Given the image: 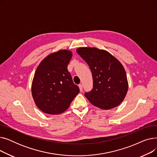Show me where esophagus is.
I'll return each instance as SVG.
<instances>
[{
	"mask_svg": "<svg viewBox=\"0 0 157 157\" xmlns=\"http://www.w3.org/2000/svg\"><path fill=\"white\" fill-rule=\"evenodd\" d=\"M79 90H80V92H82L83 91V85H79Z\"/></svg>",
	"mask_w": 157,
	"mask_h": 157,
	"instance_id": "esophagus-1",
	"label": "esophagus"
}]
</instances>
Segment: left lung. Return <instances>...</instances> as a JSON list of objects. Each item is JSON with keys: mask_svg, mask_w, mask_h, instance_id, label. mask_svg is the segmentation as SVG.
I'll return each mask as SVG.
<instances>
[{"mask_svg": "<svg viewBox=\"0 0 157 157\" xmlns=\"http://www.w3.org/2000/svg\"><path fill=\"white\" fill-rule=\"evenodd\" d=\"M88 65L93 78V89L85 95L92 104L108 110L116 108L124 100L128 83L121 63L110 53L97 48L76 49Z\"/></svg>", "mask_w": 157, "mask_h": 157, "instance_id": "1", "label": "left lung"}]
</instances>
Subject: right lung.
<instances>
[{
	"instance_id": "1",
	"label": "right lung",
	"mask_w": 157,
	"mask_h": 157,
	"mask_svg": "<svg viewBox=\"0 0 157 157\" xmlns=\"http://www.w3.org/2000/svg\"><path fill=\"white\" fill-rule=\"evenodd\" d=\"M72 56L71 51L60 49L48 55L38 65L31 92L36 105L44 113L64 112L79 92L67 70Z\"/></svg>"
}]
</instances>
